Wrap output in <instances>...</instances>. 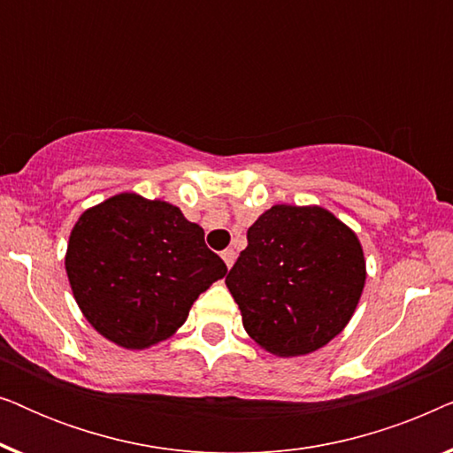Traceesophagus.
<instances>
[{"mask_svg": "<svg viewBox=\"0 0 453 453\" xmlns=\"http://www.w3.org/2000/svg\"><path fill=\"white\" fill-rule=\"evenodd\" d=\"M220 256H222V259H225L226 268H231V265L234 264V257H237V253H234V250H225Z\"/></svg>", "mask_w": 453, "mask_h": 453, "instance_id": "34e87169", "label": "esophagus"}]
</instances>
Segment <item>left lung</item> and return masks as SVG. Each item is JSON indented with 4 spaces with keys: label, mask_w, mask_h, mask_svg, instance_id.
I'll return each mask as SVG.
<instances>
[{
    "label": "left lung",
    "mask_w": 453,
    "mask_h": 453,
    "mask_svg": "<svg viewBox=\"0 0 453 453\" xmlns=\"http://www.w3.org/2000/svg\"><path fill=\"white\" fill-rule=\"evenodd\" d=\"M226 287L250 336L280 357L338 336L365 287L357 234L324 208L272 206L247 231Z\"/></svg>",
    "instance_id": "obj_1"
}]
</instances>
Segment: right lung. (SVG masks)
<instances>
[{
	"label": "right lung",
	"mask_w": 453,
	"mask_h": 453,
	"mask_svg": "<svg viewBox=\"0 0 453 453\" xmlns=\"http://www.w3.org/2000/svg\"><path fill=\"white\" fill-rule=\"evenodd\" d=\"M65 270L96 332L126 349H148L183 326L226 264L177 206L119 194L80 216Z\"/></svg>",
	"instance_id": "1"
}]
</instances>
